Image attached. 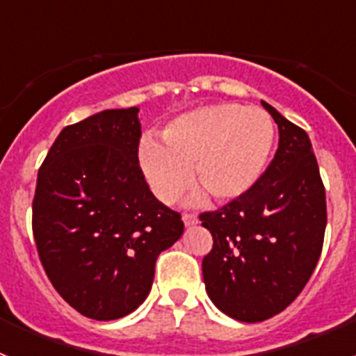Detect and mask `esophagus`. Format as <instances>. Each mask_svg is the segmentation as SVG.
Instances as JSON below:
<instances>
[{
	"label": "esophagus",
	"instance_id": "34e87169",
	"mask_svg": "<svg viewBox=\"0 0 356 356\" xmlns=\"http://www.w3.org/2000/svg\"><path fill=\"white\" fill-rule=\"evenodd\" d=\"M181 219H184V225L187 226H194V225H197V217L194 216V213H184V217H181Z\"/></svg>",
	"mask_w": 356,
	"mask_h": 356
}]
</instances>
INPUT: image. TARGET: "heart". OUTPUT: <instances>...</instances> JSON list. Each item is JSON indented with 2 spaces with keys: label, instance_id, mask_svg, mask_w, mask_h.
<instances>
[{
  "label": "heart",
  "instance_id": "b5f03b06",
  "mask_svg": "<svg viewBox=\"0 0 356 356\" xmlns=\"http://www.w3.org/2000/svg\"><path fill=\"white\" fill-rule=\"evenodd\" d=\"M162 143L146 137L139 163L149 188L165 205L180 200L193 180L191 203L207 193L219 201L244 196L264 175L275 144V122L266 110L235 103L201 106L178 115L162 130Z\"/></svg>",
  "mask_w": 356,
  "mask_h": 356
}]
</instances>
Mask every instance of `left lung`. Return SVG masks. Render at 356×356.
Returning a JSON list of instances; mask_svg holds the SVG:
<instances>
[{
	"instance_id": "obj_1",
	"label": "left lung",
	"mask_w": 356,
	"mask_h": 356,
	"mask_svg": "<svg viewBox=\"0 0 356 356\" xmlns=\"http://www.w3.org/2000/svg\"><path fill=\"white\" fill-rule=\"evenodd\" d=\"M278 149L250 193L200 216L213 246L203 259L207 294L222 314L259 323L300 296L312 276L326 229V194L303 128L269 103Z\"/></svg>"
}]
</instances>
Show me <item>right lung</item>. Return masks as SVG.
<instances>
[{"mask_svg":"<svg viewBox=\"0 0 356 356\" xmlns=\"http://www.w3.org/2000/svg\"><path fill=\"white\" fill-rule=\"evenodd\" d=\"M139 108L69 124L37 175L31 228L56 292L85 317L112 321L147 298L155 262L184 234L139 165Z\"/></svg>","mask_w":356,"mask_h":356,"instance_id":"obj_1","label":"right lung"}]
</instances>
